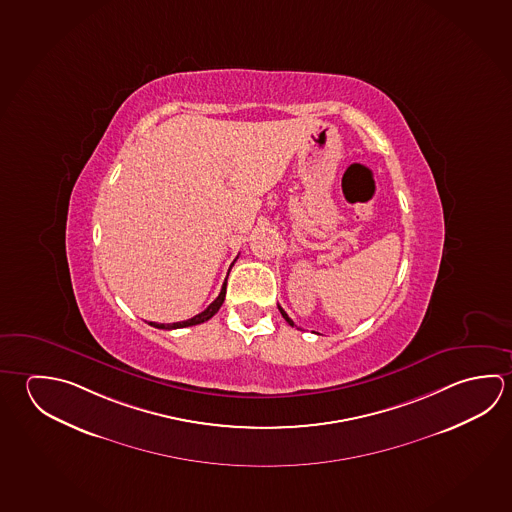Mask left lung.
<instances>
[{"mask_svg": "<svg viewBox=\"0 0 512 512\" xmlns=\"http://www.w3.org/2000/svg\"><path fill=\"white\" fill-rule=\"evenodd\" d=\"M278 311H280V314H282V316H284V320H286V322L289 323V325H295V323H293V320H291V318H289V316H287L286 311H284V309H282V307H280V305H278Z\"/></svg>", "mask_w": 512, "mask_h": 512, "instance_id": "left-lung-1", "label": "left lung"}]
</instances>
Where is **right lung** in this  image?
<instances>
[{
  "label": "right lung",
  "instance_id": "1",
  "mask_svg": "<svg viewBox=\"0 0 512 512\" xmlns=\"http://www.w3.org/2000/svg\"><path fill=\"white\" fill-rule=\"evenodd\" d=\"M235 262V260H234ZM232 262V264H234ZM232 268V266H230ZM230 273V271H228ZM225 296H226V280L225 284H223V287H221V293H219V296H217L216 300L212 302V304L208 305L207 309L203 311V313L196 314L194 318H189V320H185V322H176V323H154L151 322V325L153 327H156V329H167V331H171V329H183V327H190V325H198V323L207 322V320H210L214 314L219 311V307L223 305V302H225Z\"/></svg>",
  "mask_w": 512,
  "mask_h": 512
}]
</instances>
